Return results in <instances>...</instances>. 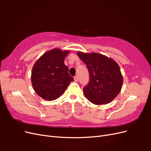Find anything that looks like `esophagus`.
Masks as SVG:
<instances>
[{"mask_svg": "<svg viewBox=\"0 0 151 151\" xmlns=\"http://www.w3.org/2000/svg\"><path fill=\"white\" fill-rule=\"evenodd\" d=\"M74 81H78V80H79V78H78V76H74Z\"/></svg>", "mask_w": 151, "mask_h": 151, "instance_id": "34e87169", "label": "esophagus"}]
</instances>
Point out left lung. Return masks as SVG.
Instances as JSON below:
<instances>
[{
	"label": "left lung",
	"mask_w": 151,
	"mask_h": 151,
	"mask_svg": "<svg viewBox=\"0 0 151 151\" xmlns=\"http://www.w3.org/2000/svg\"><path fill=\"white\" fill-rule=\"evenodd\" d=\"M77 55L88 67L89 84L83 89L85 96L94 104L110 103L122 88L123 76L118 63L98 53L77 52Z\"/></svg>",
	"instance_id": "8db88e82"
}]
</instances>
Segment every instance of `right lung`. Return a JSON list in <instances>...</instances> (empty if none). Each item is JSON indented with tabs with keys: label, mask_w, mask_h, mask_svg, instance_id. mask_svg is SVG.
Here are the masks:
<instances>
[{
	"label": "right lung",
	"mask_w": 151,
	"mask_h": 151,
	"mask_svg": "<svg viewBox=\"0 0 151 151\" xmlns=\"http://www.w3.org/2000/svg\"><path fill=\"white\" fill-rule=\"evenodd\" d=\"M69 52V50L54 48L45 52L35 62L31 72V83L41 98L48 101L57 99L74 81L64 63Z\"/></svg>",
	"instance_id": "1"
}]
</instances>
